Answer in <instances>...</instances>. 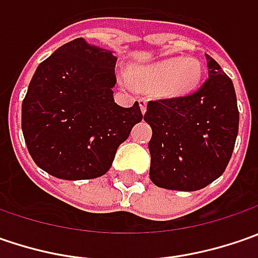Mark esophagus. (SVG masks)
Instances as JSON below:
<instances>
[{"mask_svg":"<svg viewBox=\"0 0 258 258\" xmlns=\"http://www.w3.org/2000/svg\"><path fill=\"white\" fill-rule=\"evenodd\" d=\"M138 102H139V106H141V110H142V113H145V112H146V103H148V100H146V99H144V97H141Z\"/></svg>","mask_w":258,"mask_h":258,"instance_id":"34e87169","label":"esophagus"}]
</instances>
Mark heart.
<instances>
[{"label":"heart","instance_id":"heart-1","mask_svg":"<svg viewBox=\"0 0 258 258\" xmlns=\"http://www.w3.org/2000/svg\"><path fill=\"white\" fill-rule=\"evenodd\" d=\"M132 79L138 86L155 87L169 97L183 96L195 90L203 79V66L192 58H166L152 64L134 67Z\"/></svg>","mask_w":258,"mask_h":258}]
</instances>
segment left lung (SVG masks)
<instances>
[{"instance_id":"1","label":"left lung","mask_w":258,"mask_h":258,"mask_svg":"<svg viewBox=\"0 0 258 258\" xmlns=\"http://www.w3.org/2000/svg\"><path fill=\"white\" fill-rule=\"evenodd\" d=\"M207 58L210 77L195 93L148 102L149 176L156 186L198 191L220 178L231 159L240 117L235 90L220 64Z\"/></svg>"}]
</instances>
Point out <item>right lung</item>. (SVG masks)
<instances>
[{"instance_id":"obj_1","label":"right lung","mask_w":258,"mask_h":258,"mask_svg":"<svg viewBox=\"0 0 258 258\" xmlns=\"http://www.w3.org/2000/svg\"><path fill=\"white\" fill-rule=\"evenodd\" d=\"M116 57L83 38L37 67L23 100L21 127L33 161L60 179H93L144 117L139 103H114Z\"/></svg>"}]
</instances>
